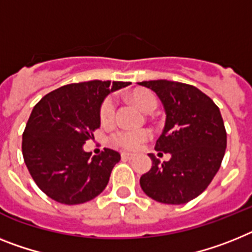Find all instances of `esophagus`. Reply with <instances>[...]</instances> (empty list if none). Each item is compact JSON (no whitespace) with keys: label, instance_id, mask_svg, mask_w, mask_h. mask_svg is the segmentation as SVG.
<instances>
[{"label":"esophagus","instance_id":"obj_1","mask_svg":"<svg viewBox=\"0 0 252 252\" xmlns=\"http://www.w3.org/2000/svg\"><path fill=\"white\" fill-rule=\"evenodd\" d=\"M122 158L130 160V158H134V154H130V152H122Z\"/></svg>","mask_w":252,"mask_h":252}]
</instances>
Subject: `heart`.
Returning a JSON list of instances; mask_svg holds the SVG:
<instances>
[{
	"label": "heart",
	"instance_id": "b5f03b06",
	"mask_svg": "<svg viewBox=\"0 0 252 252\" xmlns=\"http://www.w3.org/2000/svg\"><path fill=\"white\" fill-rule=\"evenodd\" d=\"M130 98L139 109L145 113H151L158 106V97L154 92L149 90H136L130 94ZM115 115V102L113 98L107 97L100 107V120L103 124L111 123ZM150 137V132L146 129L138 130H120L115 133L113 141L115 145L124 147L126 150L138 149L141 143H143Z\"/></svg>",
	"mask_w": 252,
	"mask_h": 252
}]
</instances>
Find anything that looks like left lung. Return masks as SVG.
<instances>
[{"label": "left lung", "mask_w": 252, "mask_h": 252, "mask_svg": "<svg viewBox=\"0 0 252 252\" xmlns=\"http://www.w3.org/2000/svg\"><path fill=\"white\" fill-rule=\"evenodd\" d=\"M138 84L154 91L164 105L165 126L155 150L172 155L161 162L150 154L152 166L139 185L155 201L186 204L208 188L220 168L227 132L219 107L191 84L165 79Z\"/></svg>", "instance_id": "left-lung-1"}]
</instances>
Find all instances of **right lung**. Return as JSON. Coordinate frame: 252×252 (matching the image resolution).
<instances>
[{
    "instance_id": "right-lung-1",
    "label": "right lung",
    "mask_w": 252,
    "mask_h": 252,
    "mask_svg": "<svg viewBox=\"0 0 252 252\" xmlns=\"http://www.w3.org/2000/svg\"><path fill=\"white\" fill-rule=\"evenodd\" d=\"M126 86L129 82L110 80L67 84L33 107L23 133V158L32 178L48 197L78 205L105 189L120 154L105 149L91 156L83 145L100 128L105 97Z\"/></svg>"
}]
</instances>
